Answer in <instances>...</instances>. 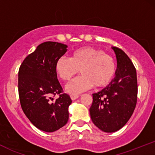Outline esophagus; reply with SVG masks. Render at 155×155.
<instances>
[{
    "label": "esophagus",
    "mask_w": 155,
    "mask_h": 155,
    "mask_svg": "<svg viewBox=\"0 0 155 155\" xmlns=\"http://www.w3.org/2000/svg\"><path fill=\"white\" fill-rule=\"evenodd\" d=\"M79 97V95H71V98L73 101L76 100V99H77Z\"/></svg>",
    "instance_id": "34e87169"
}]
</instances>
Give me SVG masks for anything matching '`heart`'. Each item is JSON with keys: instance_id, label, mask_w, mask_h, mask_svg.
I'll list each match as a JSON object with an SVG mask.
<instances>
[{"instance_id": "heart-1", "label": "heart", "mask_w": 155, "mask_h": 155, "mask_svg": "<svg viewBox=\"0 0 155 155\" xmlns=\"http://www.w3.org/2000/svg\"><path fill=\"white\" fill-rule=\"evenodd\" d=\"M55 72L64 81H69L79 73L81 76L68 84L66 90L77 95L92 87H107L116 74V63L111 55L102 50L84 47L71 53V58H60L55 62Z\"/></svg>"}]
</instances>
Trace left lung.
Instances as JSON below:
<instances>
[{
    "mask_svg": "<svg viewBox=\"0 0 155 155\" xmlns=\"http://www.w3.org/2000/svg\"><path fill=\"white\" fill-rule=\"evenodd\" d=\"M117 57L114 79L106 87L92 94L90 108L94 124L106 133L122 128L132 116L137 103L136 70L129 57L119 48L112 47Z\"/></svg>",
    "mask_w": 155,
    "mask_h": 155,
    "instance_id": "obj_1",
    "label": "left lung"
}]
</instances>
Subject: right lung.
I'll return each mask as SVG.
<instances>
[{
  "instance_id": "1",
  "label": "right lung",
  "mask_w": 155,
  "mask_h": 155,
  "mask_svg": "<svg viewBox=\"0 0 155 155\" xmlns=\"http://www.w3.org/2000/svg\"><path fill=\"white\" fill-rule=\"evenodd\" d=\"M68 46L54 41L41 44L21 64L18 90L21 107L31 123L41 130L51 133L68 120L70 96L63 93L55 72V62L67 51ZM59 94L53 102L51 97Z\"/></svg>"
}]
</instances>
